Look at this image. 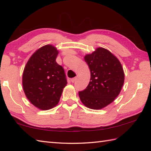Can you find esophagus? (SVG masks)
<instances>
[{"mask_svg": "<svg viewBox=\"0 0 151 151\" xmlns=\"http://www.w3.org/2000/svg\"><path fill=\"white\" fill-rule=\"evenodd\" d=\"M76 81V77L75 78H73L70 79V81H71V82H73V83L75 82Z\"/></svg>", "mask_w": 151, "mask_h": 151, "instance_id": "34e87169", "label": "esophagus"}]
</instances>
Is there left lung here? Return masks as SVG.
Wrapping results in <instances>:
<instances>
[{
  "mask_svg": "<svg viewBox=\"0 0 151 151\" xmlns=\"http://www.w3.org/2000/svg\"><path fill=\"white\" fill-rule=\"evenodd\" d=\"M84 60L91 78L87 88L78 92L79 97L86 107L99 110L111 103L119 94L124 81L123 69L117 58L102 47L86 55Z\"/></svg>",
  "mask_w": 151,
  "mask_h": 151,
  "instance_id": "left-lung-1",
  "label": "left lung"
}]
</instances>
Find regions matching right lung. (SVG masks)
I'll return each instance as SVG.
<instances>
[{"instance_id": "right-lung-1", "label": "right lung", "mask_w": 151, "mask_h": 151, "mask_svg": "<svg viewBox=\"0 0 151 151\" xmlns=\"http://www.w3.org/2000/svg\"><path fill=\"white\" fill-rule=\"evenodd\" d=\"M58 54L56 47L45 45L32 55L24 69V92L31 103L40 110L56 106L67 85L63 67L56 62Z\"/></svg>"}]
</instances>
